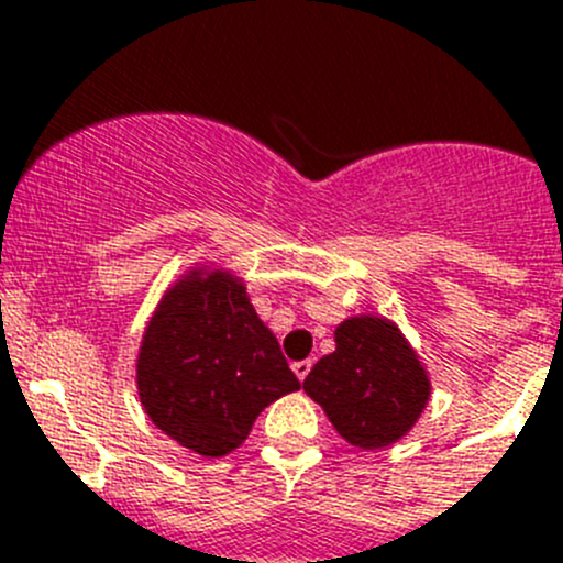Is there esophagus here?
<instances>
[{"label":"esophagus","mask_w":563,"mask_h":563,"mask_svg":"<svg viewBox=\"0 0 563 563\" xmlns=\"http://www.w3.org/2000/svg\"><path fill=\"white\" fill-rule=\"evenodd\" d=\"M311 361H294V364H291V369H294V375H297L299 377V380H306V377H308V372H311Z\"/></svg>","instance_id":"1"}]
</instances>
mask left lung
<instances>
[{
	"label": "left lung",
	"mask_w": 563,
	"mask_h": 563,
	"mask_svg": "<svg viewBox=\"0 0 563 563\" xmlns=\"http://www.w3.org/2000/svg\"><path fill=\"white\" fill-rule=\"evenodd\" d=\"M344 441L380 450L408 435L430 400V377L391 319L350 317L335 328V350L302 383Z\"/></svg>",
	"instance_id": "1"
}]
</instances>
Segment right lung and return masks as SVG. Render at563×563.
Returning <instances> with one entry per match:
<instances>
[{"instance_id": "right-lung-1", "label": "right lung", "mask_w": 563, "mask_h": 563, "mask_svg": "<svg viewBox=\"0 0 563 563\" xmlns=\"http://www.w3.org/2000/svg\"><path fill=\"white\" fill-rule=\"evenodd\" d=\"M135 383L152 424L202 459L233 453L257 413L299 388L241 277L205 266H191L157 302Z\"/></svg>"}]
</instances>
